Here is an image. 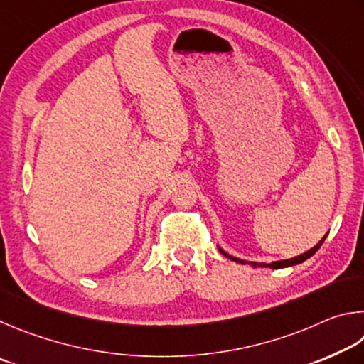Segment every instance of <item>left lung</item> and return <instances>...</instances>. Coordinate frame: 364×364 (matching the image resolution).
Returning a JSON list of instances; mask_svg holds the SVG:
<instances>
[{"mask_svg": "<svg viewBox=\"0 0 364 364\" xmlns=\"http://www.w3.org/2000/svg\"><path fill=\"white\" fill-rule=\"evenodd\" d=\"M326 237H328V233L324 235V238L320 241V243L318 245H315L314 247H311V250H309L307 252H304V254H301V256H296V257H292V259H286V260H277V262H272V264H257V262H246V260H243V259H237V257H233V256H230V254H227L225 251H222L220 247H219V251L224 254L225 257H228L230 260H235V262H238V264H250V265H252V267H270V269H284V267H292V265H297V264H302L304 260H307L309 257H311L314 256V254L320 250L321 247V245H323V241L326 240Z\"/></svg>", "mask_w": 364, "mask_h": 364, "instance_id": "1", "label": "left lung"}]
</instances>
